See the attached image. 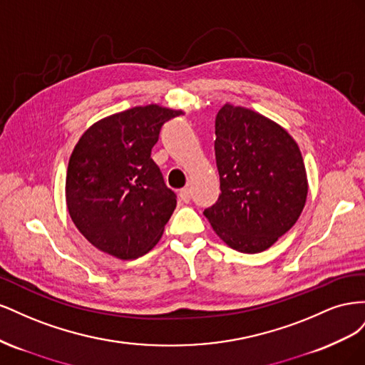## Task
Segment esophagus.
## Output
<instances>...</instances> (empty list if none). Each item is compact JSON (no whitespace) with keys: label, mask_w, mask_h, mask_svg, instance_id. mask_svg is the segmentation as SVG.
I'll use <instances>...</instances> for the list:
<instances>
[{"label":"esophagus","mask_w":365,"mask_h":365,"mask_svg":"<svg viewBox=\"0 0 365 365\" xmlns=\"http://www.w3.org/2000/svg\"><path fill=\"white\" fill-rule=\"evenodd\" d=\"M180 200L182 202H190V189H187V187H184V189L180 190Z\"/></svg>","instance_id":"34e87169"}]
</instances>
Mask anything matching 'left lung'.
<instances>
[{
	"label": "left lung",
	"mask_w": 365,
	"mask_h": 365,
	"mask_svg": "<svg viewBox=\"0 0 365 365\" xmlns=\"http://www.w3.org/2000/svg\"><path fill=\"white\" fill-rule=\"evenodd\" d=\"M215 129L220 195L204 215L230 248L262 252L303 212L307 176L300 148L279 123L231 103L219 109Z\"/></svg>",
	"instance_id": "obj_1"
}]
</instances>
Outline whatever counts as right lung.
Segmentation results:
<instances>
[{
	"instance_id": "right-lung-1",
	"label": "right lung",
	"mask_w": 365,
	"mask_h": 365,
	"mask_svg": "<svg viewBox=\"0 0 365 365\" xmlns=\"http://www.w3.org/2000/svg\"><path fill=\"white\" fill-rule=\"evenodd\" d=\"M181 114L157 103L135 106L96 121L77 141L65 200L74 225L97 250L130 260L158 244L176 196L150 152L161 126Z\"/></svg>"
}]
</instances>
